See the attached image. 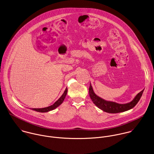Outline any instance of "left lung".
<instances>
[{
	"instance_id": "obj_1",
	"label": "left lung",
	"mask_w": 154,
	"mask_h": 154,
	"mask_svg": "<svg viewBox=\"0 0 154 154\" xmlns=\"http://www.w3.org/2000/svg\"><path fill=\"white\" fill-rule=\"evenodd\" d=\"M143 91L144 89L139 93L131 102L124 104H120L115 102L106 100L97 96L93 91L91 83H90V87L89 89V96L93 103L101 110L111 114L122 112L131 109V108L134 107L140 100Z\"/></svg>"
}]
</instances>
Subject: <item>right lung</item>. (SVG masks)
<instances>
[{
  "label": "right lung",
  "mask_w": 154,
  "mask_h": 154,
  "mask_svg": "<svg viewBox=\"0 0 154 154\" xmlns=\"http://www.w3.org/2000/svg\"><path fill=\"white\" fill-rule=\"evenodd\" d=\"M67 92H68V89H67V88H66L64 92L62 94L61 96L53 105H52L49 106H48L46 108H30V109H31L33 111H35L37 112H47L50 111L54 110L55 108H57L58 106H59L63 102V101L64 100V99L65 98Z\"/></svg>",
  "instance_id": "add662e5"
}]
</instances>
